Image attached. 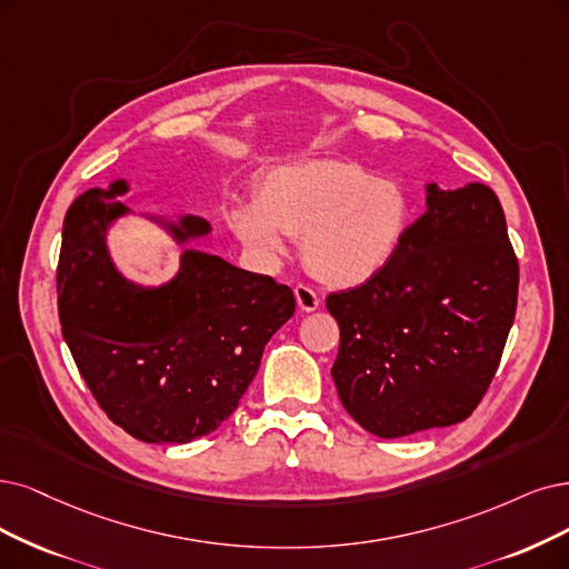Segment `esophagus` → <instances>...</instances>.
I'll return each instance as SVG.
<instances>
[{
	"label": "esophagus",
	"instance_id": "1",
	"mask_svg": "<svg viewBox=\"0 0 569 569\" xmlns=\"http://www.w3.org/2000/svg\"><path fill=\"white\" fill-rule=\"evenodd\" d=\"M296 300H298L300 311H313V309H319V305H321V298L305 283L296 286Z\"/></svg>",
	"mask_w": 569,
	"mask_h": 569
}]
</instances>
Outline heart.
I'll list each match as a JSON object with an SVG mask.
<instances>
[{
    "instance_id": "1",
    "label": "heart",
    "mask_w": 569,
    "mask_h": 569,
    "mask_svg": "<svg viewBox=\"0 0 569 569\" xmlns=\"http://www.w3.org/2000/svg\"><path fill=\"white\" fill-rule=\"evenodd\" d=\"M227 224L264 267L286 256V234H302L313 277L353 286L380 271L401 246L410 199L393 178L345 159L288 163L269 171L252 203L227 208Z\"/></svg>"
}]
</instances>
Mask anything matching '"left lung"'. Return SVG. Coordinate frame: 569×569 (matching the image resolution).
Masks as SVG:
<instances>
[{"instance_id": "8db88e82", "label": "left lung", "mask_w": 569, "mask_h": 569, "mask_svg": "<svg viewBox=\"0 0 569 569\" xmlns=\"http://www.w3.org/2000/svg\"><path fill=\"white\" fill-rule=\"evenodd\" d=\"M518 305V258L490 187L429 184L391 260L326 307L340 326L332 380L366 431L401 438L478 408Z\"/></svg>"}]
</instances>
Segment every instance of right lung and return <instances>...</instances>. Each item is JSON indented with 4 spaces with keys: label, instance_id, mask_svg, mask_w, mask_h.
<instances>
[{
    "label": "right lung",
    "instance_id": "add662e5",
    "mask_svg": "<svg viewBox=\"0 0 569 569\" xmlns=\"http://www.w3.org/2000/svg\"><path fill=\"white\" fill-rule=\"evenodd\" d=\"M123 192V180L93 187L68 208L56 269L62 338L117 427L142 443H189L237 410L296 296L197 250L184 252L171 283H126L104 248L108 224L126 213ZM171 229L187 239L208 222L189 216Z\"/></svg>",
    "mask_w": 569,
    "mask_h": 569
}]
</instances>
